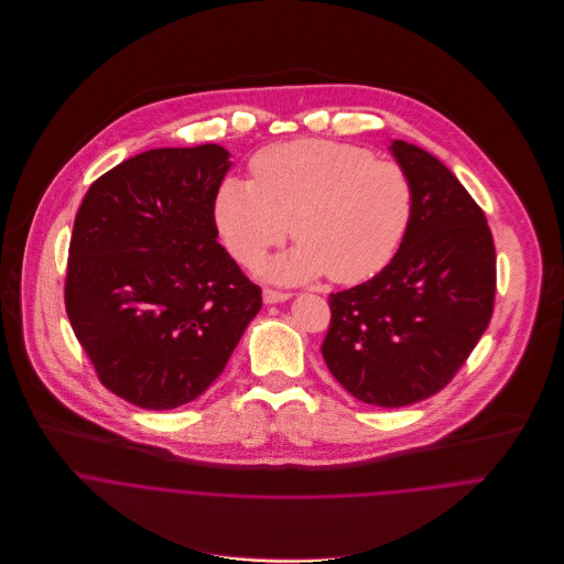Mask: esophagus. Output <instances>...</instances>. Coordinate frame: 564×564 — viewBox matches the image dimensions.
<instances>
[{
    "label": "esophagus",
    "mask_w": 564,
    "mask_h": 564,
    "mask_svg": "<svg viewBox=\"0 0 564 564\" xmlns=\"http://www.w3.org/2000/svg\"><path fill=\"white\" fill-rule=\"evenodd\" d=\"M262 297H264L267 304H278V302L289 300L291 293H286V291H275V289H264V291H262Z\"/></svg>",
    "instance_id": "obj_1"
}]
</instances>
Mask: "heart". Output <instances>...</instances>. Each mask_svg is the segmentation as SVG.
Listing matches in <instances>:
<instances>
[{"instance_id":"b5f03b06","label":"heart","mask_w":564,"mask_h":564,"mask_svg":"<svg viewBox=\"0 0 564 564\" xmlns=\"http://www.w3.org/2000/svg\"><path fill=\"white\" fill-rule=\"evenodd\" d=\"M253 180L229 177L215 219L229 251L256 267L291 231L297 242L269 267L282 282L324 275L358 284L380 273L413 217V184L391 160L354 144L297 138L260 151Z\"/></svg>"}]
</instances>
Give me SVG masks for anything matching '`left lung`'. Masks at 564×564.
Listing matches in <instances>:
<instances>
[{
    "label": "left lung",
    "instance_id": "8db88e82",
    "mask_svg": "<svg viewBox=\"0 0 564 564\" xmlns=\"http://www.w3.org/2000/svg\"><path fill=\"white\" fill-rule=\"evenodd\" d=\"M413 184V217L393 260L330 293L322 358L354 398L398 409L454 380L489 326L496 247L482 208L440 160L395 140Z\"/></svg>",
    "mask_w": 564,
    "mask_h": 564
}]
</instances>
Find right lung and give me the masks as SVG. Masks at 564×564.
<instances>
[{"label":"right lung","instance_id":"1","mask_svg":"<svg viewBox=\"0 0 564 564\" xmlns=\"http://www.w3.org/2000/svg\"><path fill=\"white\" fill-rule=\"evenodd\" d=\"M229 169L217 144L153 149L97 177L75 215L66 313L99 382L135 406L199 398L262 308L217 242Z\"/></svg>","mask_w":564,"mask_h":564}]
</instances>
